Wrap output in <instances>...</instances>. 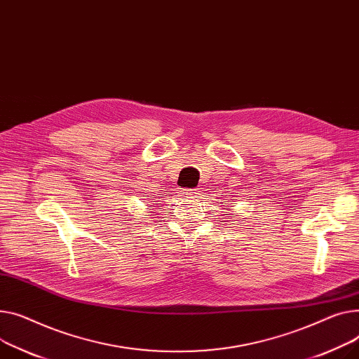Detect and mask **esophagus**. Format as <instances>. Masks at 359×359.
<instances>
[{"instance_id":"obj_1","label":"esophagus","mask_w":359,"mask_h":359,"mask_svg":"<svg viewBox=\"0 0 359 359\" xmlns=\"http://www.w3.org/2000/svg\"><path fill=\"white\" fill-rule=\"evenodd\" d=\"M184 194H187V195H198L199 192H198V189H187Z\"/></svg>"}]
</instances>
